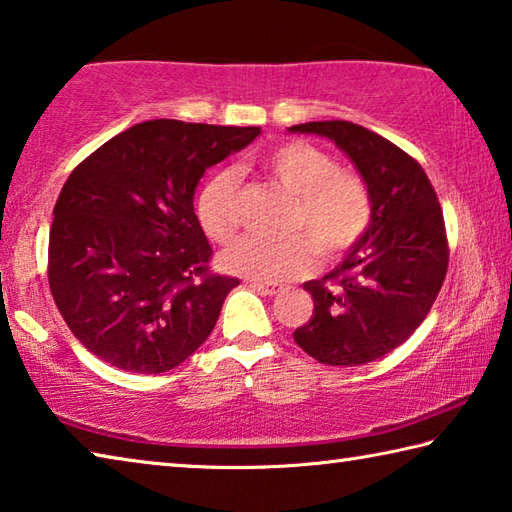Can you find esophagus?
<instances>
[{"label":"esophagus","instance_id":"1","mask_svg":"<svg viewBox=\"0 0 512 512\" xmlns=\"http://www.w3.org/2000/svg\"><path fill=\"white\" fill-rule=\"evenodd\" d=\"M249 285L261 294H267V297H276V294L283 292L281 283H263V281H249Z\"/></svg>","mask_w":512,"mask_h":512}]
</instances>
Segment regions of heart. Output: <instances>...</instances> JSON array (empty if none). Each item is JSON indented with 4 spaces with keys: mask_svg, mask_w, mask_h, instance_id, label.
<instances>
[{
    "mask_svg": "<svg viewBox=\"0 0 512 512\" xmlns=\"http://www.w3.org/2000/svg\"><path fill=\"white\" fill-rule=\"evenodd\" d=\"M261 168L292 197L283 240L242 236L222 251L220 265L247 279L281 281L301 276L315 265L317 256L335 261L364 238L371 224V193L364 179L339 168L328 152L306 141H285L267 150ZM206 236L227 242L240 227L238 177L224 170L211 177L195 204Z\"/></svg>",
    "mask_w": 512,
    "mask_h": 512,
    "instance_id": "obj_1",
    "label": "heart"
}]
</instances>
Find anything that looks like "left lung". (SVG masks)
<instances>
[{"label": "left lung", "instance_id": "left-lung-1", "mask_svg": "<svg viewBox=\"0 0 512 512\" xmlns=\"http://www.w3.org/2000/svg\"><path fill=\"white\" fill-rule=\"evenodd\" d=\"M290 132L328 137L371 193L364 238L324 279L308 281L315 312L294 342L330 366H360L414 335L443 288L450 247L441 204L423 166L396 143L351 121H312Z\"/></svg>", "mask_w": 512, "mask_h": 512}]
</instances>
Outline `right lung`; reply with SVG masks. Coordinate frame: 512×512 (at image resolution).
Returning <instances> with one entry per match:
<instances>
[{"label":"right lung","instance_id":"1","mask_svg":"<svg viewBox=\"0 0 512 512\" xmlns=\"http://www.w3.org/2000/svg\"><path fill=\"white\" fill-rule=\"evenodd\" d=\"M258 134L146 121L71 170L53 206L49 288L71 333L98 360L164 373L211 335L240 281L211 272L193 193L206 168Z\"/></svg>","mask_w":512,"mask_h":512}]
</instances>
